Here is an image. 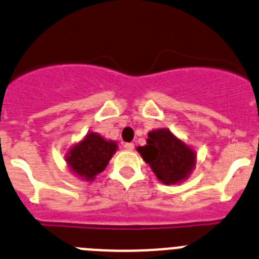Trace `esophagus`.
Masks as SVG:
<instances>
[{
    "mask_svg": "<svg viewBox=\"0 0 259 259\" xmlns=\"http://www.w3.org/2000/svg\"><path fill=\"white\" fill-rule=\"evenodd\" d=\"M123 146H124V149L128 150V152H131V150H134V148H135V145L132 143H125Z\"/></svg>",
    "mask_w": 259,
    "mask_h": 259,
    "instance_id": "obj_1",
    "label": "esophagus"
}]
</instances>
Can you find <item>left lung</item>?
<instances>
[{"mask_svg":"<svg viewBox=\"0 0 259 259\" xmlns=\"http://www.w3.org/2000/svg\"><path fill=\"white\" fill-rule=\"evenodd\" d=\"M144 161L163 184H178L191 175L196 166V153L170 130L159 128L148 134L145 146H139Z\"/></svg>","mask_w":259,"mask_h":259,"instance_id":"8db88e82","label":"left lung"}]
</instances>
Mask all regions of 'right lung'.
I'll list each match as a JSON object with an SVG mask.
<instances>
[{
  "label": "right lung",
  "mask_w": 259,
  "mask_h": 259,
  "mask_svg": "<svg viewBox=\"0 0 259 259\" xmlns=\"http://www.w3.org/2000/svg\"><path fill=\"white\" fill-rule=\"evenodd\" d=\"M116 149L118 145L115 141L106 140L96 132H89L83 140L67 150L65 158L72 174L92 182L106 168Z\"/></svg>",
  "instance_id": "right-lung-1"
}]
</instances>
